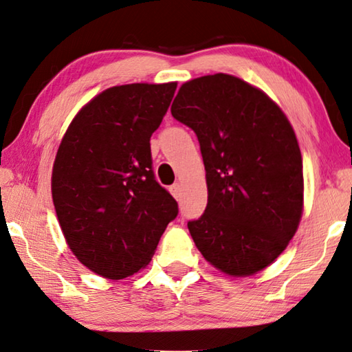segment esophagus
Returning <instances> with one entry per match:
<instances>
[{
	"label": "esophagus",
	"mask_w": 352,
	"mask_h": 352,
	"mask_svg": "<svg viewBox=\"0 0 352 352\" xmlns=\"http://www.w3.org/2000/svg\"><path fill=\"white\" fill-rule=\"evenodd\" d=\"M170 192L176 199H179L181 198V186H179V184H173V186L170 187Z\"/></svg>",
	"instance_id": "1"
}]
</instances>
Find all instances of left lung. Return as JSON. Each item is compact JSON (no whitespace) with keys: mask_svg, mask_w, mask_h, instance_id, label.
I'll return each mask as SVG.
<instances>
[{"mask_svg":"<svg viewBox=\"0 0 352 352\" xmlns=\"http://www.w3.org/2000/svg\"><path fill=\"white\" fill-rule=\"evenodd\" d=\"M203 154L207 206L187 223L201 254L229 276L279 257L302 214V157L289 120L262 90L224 73L182 84L171 106Z\"/></svg>","mask_w":352,"mask_h":352,"instance_id":"1","label":"left lung"}]
</instances>
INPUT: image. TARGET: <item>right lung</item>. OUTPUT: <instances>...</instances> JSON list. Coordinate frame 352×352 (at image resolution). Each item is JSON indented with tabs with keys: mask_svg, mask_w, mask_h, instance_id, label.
Listing matches in <instances>:
<instances>
[{
	"mask_svg": "<svg viewBox=\"0 0 352 352\" xmlns=\"http://www.w3.org/2000/svg\"><path fill=\"white\" fill-rule=\"evenodd\" d=\"M176 82L117 85L80 109L57 149L51 190L78 261L109 279L149 263L177 203L155 181L149 138Z\"/></svg>",
	"mask_w": 352,
	"mask_h": 352,
	"instance_id": "add662e5",
	"label": "right lung"
}]
</instances>
